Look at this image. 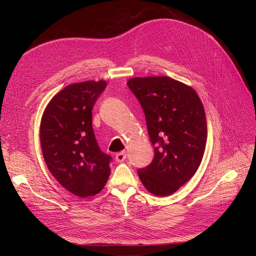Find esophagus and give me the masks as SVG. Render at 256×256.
Returning a JSON list of instances; mask_svg holds the SVG:
<instances>
[{
	"label": "esophagus",
	"instance_id": "1",
	"mask_svg": "<svg viewBox=\"0 0 256 256\" xmlns=\"http://www.w3.org/2000/svg\"><path fill=\"white\" fill-rule=\"evenodd\" d=\"M116 162L118 163H122L124 160L126 158V152H120L116 154Z\"/></svg>",
	"mask_w": 256,
	"mask_h": 256
}]
</instances>
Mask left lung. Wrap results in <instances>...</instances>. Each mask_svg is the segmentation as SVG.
Returning <instances> with one entry per match:
<instances>
[{
    "mask_svg": "<svg viewBox=\"0 0 256 256\" xmlns=\"http://www.w3.org/2000/svg\"><path fill=\"white\" fill-rule=\"evenodd\" d=\"M139 100L154 146L152 162L137 170L143 186L156 196L178 190L202 160L206 119L195 90L168 76L132 78L126 83Z\"/></svg>",
    "mask_w": 256,
    "mask_h": 256,
    "instance_id": "left-lung-1",
    "label": "left lung"
}]
</instances>
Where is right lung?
I'll use <instances>...</instances> for the list:
<instances>
[{
	"label": "right lung",
	"mask_w": 256,
	"mask_h": 256,
	"mask_svg": "<svg viewBox=\"0 0 256 256\" xmlns=\"http://www.w3.org/2000/svg\"><path fill=\"white\" fill-rule=\"evenodd\" d=\"M106 87L104 80L65 87L48 104L40 126L50 172L82 198L98 194L110 176L112 156L102 152L92 128V109Z\"/></svg>",
	"instance_id": "right-lung-1"
}]
</instances>
